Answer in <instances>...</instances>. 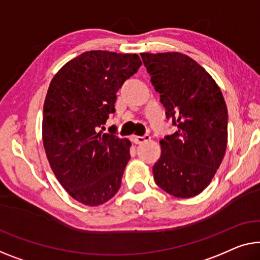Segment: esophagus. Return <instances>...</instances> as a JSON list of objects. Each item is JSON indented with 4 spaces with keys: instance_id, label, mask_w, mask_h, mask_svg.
Masks as SVG:
<instances>
[{
    "instance_id": "34e87169",
    "label": "esophagus",
    "mask_w": 260,
    "mask_h": 260,
    "mask_svg": "<svg viewBox=\"0 0 260 260\" xmlns=\"http://www.w3.org/2000/svg\"><path fill=\"white\" fill-rule=\"evenodd\" d=\"M148 140H150L149 135H145V137H133V141L137 143V145H141V143H145Z\"/></svg>"
}]
</instances>
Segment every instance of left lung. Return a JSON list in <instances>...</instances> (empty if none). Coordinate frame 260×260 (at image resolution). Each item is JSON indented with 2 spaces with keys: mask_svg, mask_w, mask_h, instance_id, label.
I'll return each instance as SVG.
<instances>
[{
  "mask_svg": "<svg viewBox=\"0 0 260 260\" xmlns=\"http://www.w3.org/2000/svg\"><path fill=\"white\" fill-rule=\"evenodd\" d=\"M150 81L177 126L160 141L153 167L162 190L189 199L210 184L228 143V108L215 79L192 58L180 52L140 53Z\"/></svg>",
  "mask_w": 260,
  "mask_h": 260,
  "instance_id": "8db88e82",
  "label": "left lung"
}]
</instances>
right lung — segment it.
<instances>
[{"mask_svg": "<svg viewBox=\"0 0 260 260\" xmlns=\"http://www.w3.org/2000/svg\"><path fill=\"white\" fill-rule=\"evenodd\" d=\"M142 65L135 53L86 51L60 68L46 93L42 139L53 174L72 199L88 207L118 192L131 141L102 134L117 92Z\"/></svg>", "mask_w": 260, "mask_h": 260, "instance_id": "obj_1", "label": "right lung"}]
</instances>
